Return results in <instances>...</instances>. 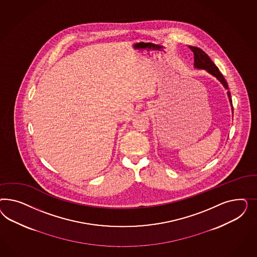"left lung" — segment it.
Segmentation results:
<instances>
[{"label": "left lung", "instance_id": "obj_1", "mask_svg": "<svg viewBox=\"0 0 257 257\" xmlns=\"http://www.w3.org/2000/svg\"><path fill=\"white\" fill-rule=\"evenodd\" d=\"M189 49L193 52L194 54V66L197 69H202V70H207L209 73H211L213 76L219 80V82L224 86L226 89H229L228 84L226 82L225 78L221 74V72L218 70V67L214 64V62L211 60L210 57L205 54L202 49L198 47L188 46ZM228 97L230 102L232 103V99H231V93L230 91H227ZM233 105V104H232Z\"/></svg>", "mask_w": 257, "mask_h": 257}]
</instances>
